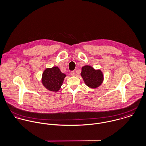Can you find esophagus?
<instances>
[{
    "instance_id": "esophagus-1",
    "label": "esophagus",
    "mask_w": 146,
    "mask_h": 146,
    "mask_svg": "<svg viewBox=\"0 0 146 146\" xmlns=\"http://www.w3.org/2000/svg\"><path fill=\"white\" fill-rule=\"evenodd\" d=\"M70 75L71 76H74L75 75V72L74 71H72L70 72Z\"/></svg>"
}]
</instances>
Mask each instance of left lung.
<instances>
[{"instance_id": "left-lung-1", "label": "left lung", "mask_w": 146, "mask_h": 146, "mask_svg": "<svg viewBox=\"0 0 146 146\" xmlns=\"http://www.w3.org/2000/svg\"><path fill=\"white\" fill-rule=\"evenodd\" d=\"M81 75L85 84L92 88L98 87L104 80V76L101 71L96 70L89 66H85L82 67Z\"/></svg>"}]
</instances>
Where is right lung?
<instances>
[{"instance_id": "right-lung-1", "label": "right lung", "mask_w": 146, "mask_h": 146, "mask_svg": "<svg viewBox=\"0 0 146 146\" xmlns=\"http://www.w3.org/2000/svg\"><path fill=\"white\" fill-rule=\"evenodd\" d=\"M66 75L62 73L57 67L46 68L42 75L43 85L49 90L57 92L60 90Z\"/></svg>"}]
</instances>
